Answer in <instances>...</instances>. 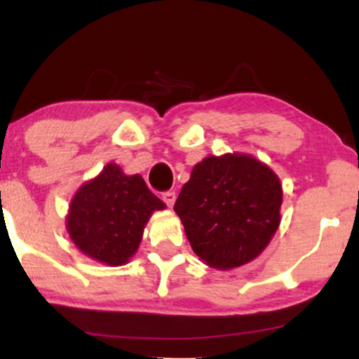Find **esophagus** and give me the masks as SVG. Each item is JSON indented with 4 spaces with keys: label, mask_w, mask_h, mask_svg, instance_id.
Here are the masks:
<instances>
[{
    "label": "esophagus",
    "mask_w": 359,
    "mask_h": 359,
    "mask_svg": "<svg viewBox=\"0 0 359 359\" xmlns=\"http://www.w3.org/2000/svg\"><path fill=\"white\" fill-rule=\"evenodd\" d=\"M175 197H177L175 192H165L162 196V199H163V203L168 205V208H172V205L175 204Z\"/></svg>",
    "instance_id": "1"
}]
</instances>
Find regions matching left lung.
Returning <instances> with one entry per match:
<instances>
[{"label": "left lung", "mask_w": 359, "mask_h": 359, "mask_svg": "<svg viewBox=\"0 0 359 359\" xmlns=\"http://www.w3.org/2000/svg\"><path fill=\"white\" fill-rule=\"evenodd\" d=\"M282 201L278 175L257 156L233 151L194 165L174 211L201 262L231 270L269 246L282 219Z\"/></svg>", "instance_id": "8db88e82"}]
</instances>
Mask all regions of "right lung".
<instances>
[{"instance_id":"obj_1","label":"right lung","mask_w":359,"mask_h":359,"mask_svg":"<svg viewBox=\"0 0 359 359\" xmlns=\"http://www.w3.org/2000/svg\"><path fill=\"white\" fill-rule=\"evenodd\" d=\"M167 205L140 174L111 162L72 196L65 228L76 248L108 266L126 265L142 243L147 222Z\"/></svg>"}]
</instances>
